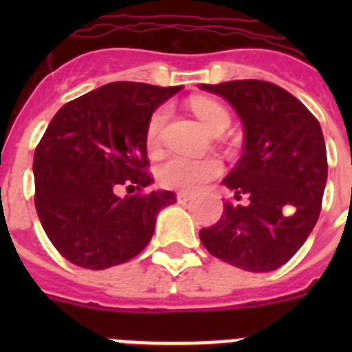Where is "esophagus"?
Wrapping results in <instances>:
<instances>
[{
  "label": "esophagus",
  "instance_id": "1",
  "mask_svg": "<svg viewBox=\"0 0 352 352\" xmlns=\"http://www.w3.org/2000/svg\"><path fill=\"white\" fill-rule=\"evenodd\" d=\"M176 199H178V203H186V201H190L192 199V194H188V192H178V194H176Z\"/></svg>",
  "mask_w": 352,
  "mask_h": 352
}]
</instances>
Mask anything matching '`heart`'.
I'll use <instances>...</instances> for the list:
<instances>
[{"label": "heart", "mask_w": 352, "mask_h": 352, "mask_svg": "<svg viewBox=\"0 0 352 352\" xmlns=\"http://www.w3.org/2000/svg\"><path fill=\"white\" fill-rule=\"evenodd\" d=\"M190 107L199 120L203 121L204 126L214 135L222 133L231 125L229 111L213 98L194 96L190 100ZM169 105H160L149 116L146 125V144L149 148H155L160 142L162 130L169 120ZM220 173H222V164L214 157L190 158L183 155H170L158 164L157 179L164 188L194 192L211 179L219 178Z\"/></svg>", "instance_id": "heart-1"}]
</instances>
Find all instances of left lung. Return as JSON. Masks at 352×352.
Returning a JSON list of instances; mask_svg holds the SVG:
<instances>
[{"label": "left lung", "instance_id": "left-lung-1", "mask_svg": "<svg viewBox=\"0 0 352 352\" xmlns=\"http://www.w3.org/2000/svg\"><path fill=\"white\" fill-rule=\"evenodd\" d=\"M223 96L245 126L243 155L223 179L234 197L214 226L199 231L211 256L248 272H273L309 238L321 213L328 158L317 118L268 80L203 84Z\"/></svg>", "mask_w": 352, "mask_h": 352}]
</instances>
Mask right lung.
I'll use <instances>...</instances> for the list:
<instances>
[{
	"mask_svg": "<svg viewBox=\"0 0 352 352\" xmlns=\"http://www.w3.org/2000/svg\"><path fill=\"white\" fill-rule=\"evenodd\" d=\"M182 86L111 82L54 114L35 149V208L56 250L76 266L105 270L141 254L174 192H144L153 182L146 125ZM126 188L133 196L120 198Z\"/></svg>",
	"mask_w": 352,
	"mask_h": 352,
	"instance_id": "add662e5",
	"label": "right lung"
}]
</instances>
